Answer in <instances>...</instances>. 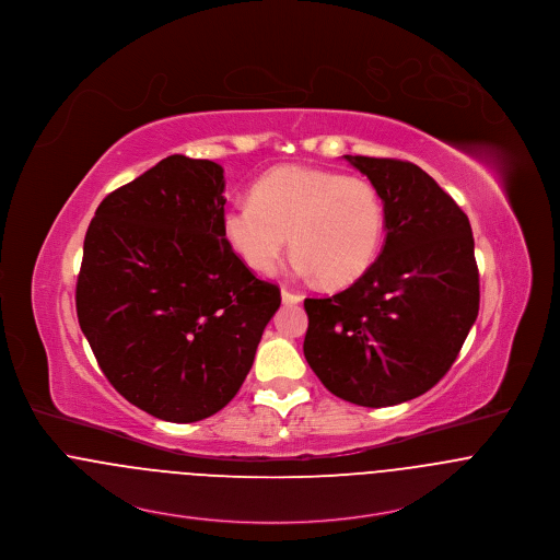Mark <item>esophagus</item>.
<instances>
[{"mask_svg":"<svg viewBox=\"0 0 560 560\" xmlns=\"http://www.w3.org/2000/svg\"><path fill=\"white\" fill-rule=\"evenodd\" d=\"M282 302L284 304H300L302 302V295L300 293H293L289 289H282Z\"/></svg>","mask_w":560,"mask_h":560,"instance_id":"obj_1","label":"esophagus"}]
</instances>
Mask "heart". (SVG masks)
I'll use <instances>...</instances> for the list:
<instances>
[{
  "label": "heart",
  "instance_id": "heart-1",
  "mask_svg": "<svg viewBox=\"0 0 560 560\" xmlns=\"http://www.w3.org/2000/svg\"><path fill=\"white\" fill-rule=\"evenodd\" d=\"M222 235L260 273L276 269L291 235L298 269L342 289L374 265L385 235V205L368 179L280 166L256 182L250 201L224 209Z\"/></svg>",
  "mask_w": 560,
  "mask_h": 560
}]
</instances>
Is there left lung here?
Returning <instances> with one entry per match:
<instances>
[{
  "instance_id": "obj_1",
  "label": "left lung",
  "mask_w": 560,
  "mask_h": 560,
  "mask_svg": "<svg viewBox=\"0 0 560 560\" xmlns=\"http://www.w3.org/2000/svg\"><path fill=\"white\" fill-rule=\"evenodd\" d=\"M385 205V246L363 278L304 302V355L320 383L359 407H394L452 368L479 312L466 213L417 164L345 155Z\"/></svg>"
}]
</instances>
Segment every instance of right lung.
I'll return each instance as SVG.
<instances>
[{
	"mask_svg": "<svg viewBox=\"0 0 560 560\" xmlns=\"http://www.w3.org/2000/svg\"><path fill=\"white\" fill-rule=\"evenodd\" d=\"M222 166L168 155L96 209L77 316L108 383L135 407L192 423L248 376L280 289L222 235Z\"/></svg>",
	"mask_w": 560,
	"mask_h": 560,
	"instance_id": "1",
	"label": "right lung"
}]
</instances>
